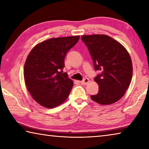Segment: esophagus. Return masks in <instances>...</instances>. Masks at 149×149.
<instances>
[{"label": "esophagus", "mask_w": 149, "mask_h": 149, "mask_svg": "<svg viewBox=\"0 0 149 149\" xmlns=\"http://www.w3.org/2000/svg\"><path fill=\"white\" fill-rule=\"evenodd\" d=\"M89 81H90V80L88 79V78H85L84 80L81 81V84H83V85H87V84H89Z\"/></svg>", "instance_id": "1"}]
</instances>
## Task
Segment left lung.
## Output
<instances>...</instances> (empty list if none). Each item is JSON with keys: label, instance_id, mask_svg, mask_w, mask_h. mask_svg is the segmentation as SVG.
<instances>
[{"label": "left lung", "instance_id": "1", "mask_svg": "<svg viewBox=\"0 0 149 149\" xmlns=\"http://www.w3.org/2000/svg\"><path fill=\"white\" fill-rule=\"evenodd\" d=\"M81 39L88 47L95 69L101 72L94 79L99 85V93L91 98L102 105L116 102L125 95L132 81L133 65L129 52L107 35H82Z\"/></svg>", "mask_w": 149, "mask_h": 149}]
</instances>
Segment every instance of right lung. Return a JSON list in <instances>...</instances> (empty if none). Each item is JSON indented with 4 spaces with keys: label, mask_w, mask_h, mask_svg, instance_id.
I'll return each mask as SVG.
<instances>
[{
    "label": "right lung",
    "mask_w": 149,
    "mask_h": 149,
    "mask_svg": "<svg viewBox=\"0 0 149 149\" xmlns=\"http://www.w3.org/2000/svg\"><path fill=\"white\" fill-rule=\"evenodd\" d=\"M79 36L51 38L33 48L24 64V75L27 90L42 107L53 108L68 97L74 85L67 73L62 74L68 51Z\"/></svg>",
    "instance_id": "1"
}]
</instances>
